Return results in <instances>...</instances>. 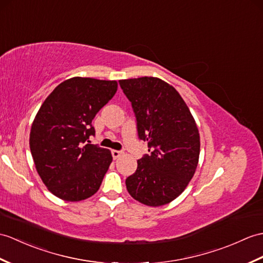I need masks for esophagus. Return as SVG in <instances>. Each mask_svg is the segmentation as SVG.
<instances>
[{"label":"esophagus","instance_id":"34e87169","mask_svg":"<svg viewBox=\"0 0 263 263\" xmlns=\"http://www.w3.org/2000/svg\"><path fill=\"white\" fill-rule=\"evenodd\" d=\"M122 155H123V152H122V151L112 150V156H113L114 159H118V158H120Z\"/></svg>","mask_w":263,"mask_h":263}]
</instances>
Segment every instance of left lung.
I'll use <instances>...</instances> for the list:
<instances>
[{"label":"left lung","mask_w":263,"mask_h":263,"mask_svg":"<svg viewBox=\"0 0 263 263\" xmlns=\"http://www.w3.org/2000/svg\"><path fill=\"white\" fill-rule=\"evenodd\" d=\"M131 102L139 138L148 141L150 155L138 160L125 179L131 196L146 206H162L185 191L196 172L199 132L187 104L172 85L157 77L122 79Z\"/></svg>","instance_id":"obj_1"}]
</instances>
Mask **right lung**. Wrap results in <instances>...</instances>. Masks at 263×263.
I'll use <instances>...</instances> for the list:
<instances>
[{"instance_id": "add662e5", "label": "right lung", "mask_w": 263, "mask_h": 263, "mask_svg": "<svg viewBox=\"0 0 263 263\" xmlns=\"http://www.w3.org/2000/svg\"><path fill=\"white\" fill-rule=\"evenodd\" d=\"M117 90V81L72 77L40 106L30 131V150L42 182L58 198L79 201L99 191L112 155L86 141L95 134L91 121Z\"/></svg>"}]
</instances>
